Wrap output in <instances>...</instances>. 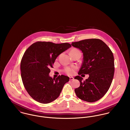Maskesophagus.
Wrapping results in <instances>:
<instances>
[{"mask_svg":"<svg viewBox=\"0 0 130 130\" xmlns=\"http://www.w3.org/2000/svg\"><path fill=\"white\" fill-rule=\"evenodd\" d=\"M74 78L73 77H70V80H74Z\"/></svg>","mask_w":130,"mask_h":130,"instance_id":"obj_1","label":"esophagus"}]
</instances>
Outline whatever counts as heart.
<instances>
[{
  "label": "heart",
  "instance_id": "1",
  "mask_svg": "<svg viewBox=\"0 0 130 130\" xmlns=\"http://www.w3.org/2000/svg\"><path fill=\"white\" fill-rule=\"evenodd\" d=\"M80 53L79 50L76 48H73L72 49L71 52L70 54L71 53ZM75 67H71V68H67L65 69L64 71L67 74L69 75H72L74 74L75 72Z\"/></svg>",
  "mask_w": 130,
  "mask_h": 130
}]
</instances>
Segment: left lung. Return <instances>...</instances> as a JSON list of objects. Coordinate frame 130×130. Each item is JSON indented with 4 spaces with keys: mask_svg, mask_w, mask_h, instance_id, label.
Here are the masks:
<instances>
[{
    "mask_svg": "<svg viewBox=\"0 0 130 130\" xmlns=\"http://www.w3.org/2000/svg\"><path fill=\"white\" fill-rule=\"evenodd\" d=\"M71 44L83 54V61L78 74L89 75L84 81L79 75L74 77L80 82L79 87L74 90L75 93L83 101L96 102L106 93L111 86L115 71L112 53L99 39H87Z\"/></svg>",
    "mask_w": 130,
    "mask_h": 130,
    "instance_id": "8db88e82",
    "label": "left lung"
}]
</instances>
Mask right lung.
Segmentation results:
<instances>
[{
    "label": "right lung",
    "mask_w": 130,
    "mask_h": 130,
    "mask_svg": "<svg viewBox=\"0 0 130 130\" xmlns=\"http://www.w3.org/2000/svg\"><path fill=\"white\" fill-rule=\"evenodd\" d=\"M71 46L68 43L38 41L24 53L20 63L21 76L26 91L36 101L48 104L55 101L69 81L67 76L59 75L56 79L49 74L56 57Z\"/></svg>",
    "instance_id": "obj_1"
}]
</instances>
